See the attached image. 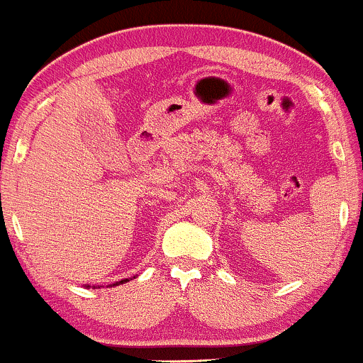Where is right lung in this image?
Returning a JSON list of instances; mask_svg holds the SVG:
<instances>
[{
  "label": "right lung",
  "instance_id": "add662e5",
  "mask_svg": "<svg viewBox=\"0 0 363 363\" xmlns=\"http://www.w3.org/2000/svg\"><path fill=\"white\" fill-rule=\"evenodd\" d=\"M125 281H129V279H122V281H118L117 285H122V283H125Z\"/></svg>",
  "mask_w": 363,
  "mask_h": 363
}]
</instances>
